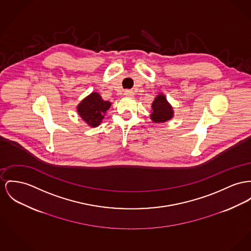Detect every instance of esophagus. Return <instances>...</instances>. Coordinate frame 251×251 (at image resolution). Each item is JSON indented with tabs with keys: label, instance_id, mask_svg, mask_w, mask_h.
I'll return each instance as SVG.
<instances>
[{
	"label": "esophagus",
	"instance_id": "obj_1",
	"mask_svg": "<svg viewBox=\"0 0 251 251\" xmlns=\"http://www.w3.org/2000/svg\"><path fill=\"white\" fill-rule=\"evenodd\" d=\"M125 95L127 97H132L134 95V92L132 90H126L125 91Z\"/></svg>",
	"mask_w": 251,
	"mask_h": 251
}]
</instances>
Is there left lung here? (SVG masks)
Segmentation results:
<instances>
[{
	"label": "left lung",
	"mask_w": 251,
	"mask_h": 251,
	"mask_svg": "<svg viewBox=\"0 0 251 251\" xmlns=\"http://www.w3.org/2000/svg\"><path fill=\"white\" fill-rule=\"evenodd\" d=\"M151 120L154 123H165L173 117V108L167 101L164 94H159L156 96L152 102Z\"/></svg>",
	"instance_id": "obj_1"
}]
</instances>
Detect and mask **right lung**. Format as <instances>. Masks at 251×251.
Listing matches in <instances>:
<instances>
[{"label": "right lung", "mask_w": 251, "mask_h": 251, "mask_svg": "<svg viewBox=\"0 0 251 251\" xmlns=\"http://www.w3.org/2000/svg\"><path fill=\"white\" fill-rule=\"evenodd\" d=\"M110 105L111 102L102 100L99 93L92 92L78 104L77 111L88 126L96 127L101 123Z\"/></svg>", "instance_id": "1"}]
</instances>
